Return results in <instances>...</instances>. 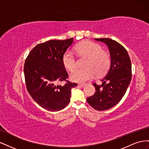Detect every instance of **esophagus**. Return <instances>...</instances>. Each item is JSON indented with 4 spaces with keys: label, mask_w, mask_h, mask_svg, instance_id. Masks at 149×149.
Here are the masks:
<instances>
[{
    "label": "esophagus",
    "mask_w": 149,
    "mask_h": 149,
    "mask_svg": "<svg viewBox=\"0 0 149 149\" xmlns=\"http://www.w3.org/2000/svg\"><path fill=\"white\" fill-rule=\"evenodd\" d=\"M78 86H79V87H81V88H83V87H84V86H85V84H78Z\"/></svg>",
    "instance_id": "obj_1"
}]
</instances>
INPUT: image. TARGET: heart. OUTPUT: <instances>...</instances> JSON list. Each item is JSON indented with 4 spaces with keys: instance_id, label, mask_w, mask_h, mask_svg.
<instances>
[{
    "instance_id": "1",
    "label": "heart",
    "mask_w": 149,
    "mask_h": 149,
    "mask_svg": "<svg viewBox=\"0 0 149 149\" xmlns=\"http://www.w3.org/2000/svg\"><path fill=\"white\" fill-rule=\"evenodd\" d=\"M75 52L80 56L89 58L85 69H78L73 71L70 78L73 81L83 83L92 79L95 74L102 75L106 73L111 64L109 53L103 51L102 47L97 43L86 40L79 43L74 48ZM63 63L66 68L73 71L78 65V60L74 53L67 50L63 56Z\"/></svg>"
}]
</instances>
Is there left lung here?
Wrapping results in <instances>:
<instances>
[{
  "instance_id": "8db88e82",
  "label": "left lung",
  "mask_w": 149,
  "mask_h": 149,
  "mask_svg": "<svg viewBox=\"0 0 149 149\" xmlns=\"http://www.w3.org/2000/svg\"><path fill=\"white\" fill-rule=\"evenodd\" d=\"M106 43L109 49L111 66L102 84L94 83L96 91L87 98V102L94 109L104 111L117 104L125 94L132 77V66L125 48L110 38H95Z\"/></svg>"
}]
</instances>
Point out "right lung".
Masks as SVG:
<instances>
[{
	"label": "right lung",
	"mask_w": 149,
	"mask_h": 149,
	"mask_svg": "<svg viewBox=\"0 0 149 149\" xmlns=\"http://www.w3.org/2000/svg\"><path fill=\"white\" fill-rule=\"evenodd\" d=\"M73 38L52 40L38 44L29 53L24 64L26 87L38 105L50 111L64 108L70 101L71 90L77 83H71L63 63V56ZM65 80L63 86L57 83Z\"/></svg>",
	"instance_id": "obj_1"
}]
</instances>
